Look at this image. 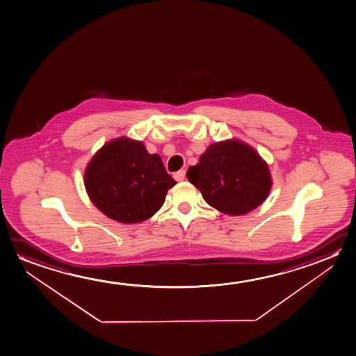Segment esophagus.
<instances>
[{
    "instance_id": "obj_1",
    "label": "esophagus",
    "mask_w": 356,
    "mask_h": 356,
    "mask_svg": "<svg viewBox=\"0 0 356 356\" xmlns=\"http://www.w3.org/2000/svg\"><path fill=\"white\" fill-rule=\"evenodd\" d=\"M173 177H175V179L177 181H184V178H186V170H178V172H175V175H173Z\"/></svg>"
}]
</instances>
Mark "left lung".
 Listing matches in <instances>:
<instances>
[{
  "label": "left lung",
  "instance_id": "left-lung-1",
  "mask_svg": "<svg viewBox=\"0 0 356 356\" xmlns=\"http://www.w3.org/2000/svg\"><path fill=\"white\" fill-rule=\"evenodd\" d=\"M188 181L215 209L229 215L250 213L264 203L272 179L265 161L243 142H218L189 167Z\"/></svg>",
  "mask_w": 356,
  "mask_h": 356
}]
</instances>
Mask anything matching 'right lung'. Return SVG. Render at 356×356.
I'll list each match as a JSON object with an SVG mask.
<instances>
[{
  "mask_svg": "<svg viewBox=\"0 0 356 356\" xmlns=\"http://www.w3.org/2000/svg\"><path fill=\"white\" fill-rule=\"evenodd\" d=\"M84 177L86 192L96 208L124 224L151 218L175 184L159 154H149L142 142L127 138L102 147Z\"/></svg>",
  "mask_w": 356,
  "mask_h": 356,
  "instance_id": "right-lung-1",
  "label": "right lung"
}]
</instances>
